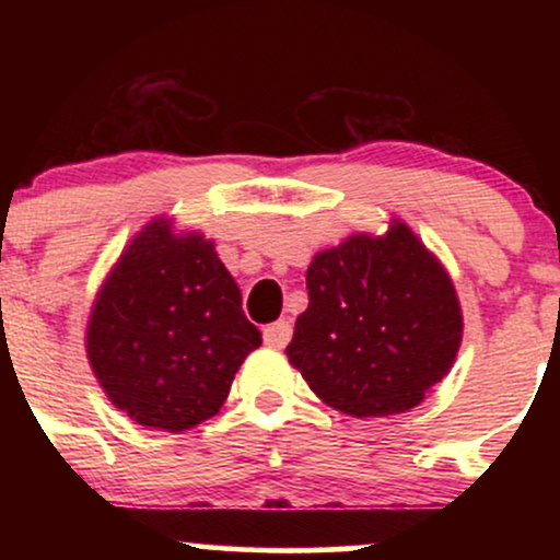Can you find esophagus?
I'll return each mask as SVG.
<instances>
[{"mask_svg": "<svg viewBox=\"0 0 560 560\" xmlns=\"http://www.w3.org/2000/svg\"><path fill=\"white\" fill-rule=\"evenodd\" d=\"M262 339H266L268 347H287L289 339H292V324L287 318L273 320L262 329Z\"/></svg>", "mask_w": 560, "mask_h": 560, "instance_id": "esophagus-1", "label": "esophagus"}]
</instances>
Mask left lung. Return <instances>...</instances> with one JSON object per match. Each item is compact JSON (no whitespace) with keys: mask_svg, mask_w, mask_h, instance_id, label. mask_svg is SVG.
Here are the masks:
<instances>
[{"mask_svg":"<svg viewBox=\"0 0 560 560\" xmlns=\"http://www.w3.org/2000/svg\"><path fill=\"white\" fill-rule=\"evenodd\" d=\"M305 281L289 363L347 416L416 408L458 355L464 318L453 281L405 223L318 253Z\"/></svg>","mask_w":560,"mask_h":560,"instance_id":"1","label":"left lung"}]
</instances>
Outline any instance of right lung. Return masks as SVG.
<instances>
[{"instance_id": "obj_1", "label": "right lung", "mask_w": 560, "mask_h": 560, "mask_svg": "<svg viewBox=\"0 0 560 560\" xmlns=\"http://www.w3.org/2000/svg\"><path fill=\"white\" fill-rule=\"evenodd\" d=\"M260 331L213 242L152 221L120 255L94 302L89 363L107 397L141 427L184 432L218 413Z\"/></svg>"}]
</instances>
